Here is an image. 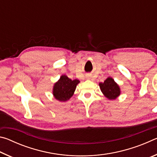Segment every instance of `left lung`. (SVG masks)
Here are the masks:
<instances>
[{
    "label": "left lung",
    "mask_w": 157,
    "mask_h": 157,
    "mask_svg": "<svg viewBox=\"0 0 157 157\" xmlns=\"http://www.w3.org/2000/svg\"><path fill=\"white\" fill-rule=\"evenodd\" d=\"M99 86L102 94L109 100L116 99L121 94L118 85L111 78H108L104 82H101L99 84Z\"/></svg>",
    "instance_id": "obj_1"
}]
</instances>
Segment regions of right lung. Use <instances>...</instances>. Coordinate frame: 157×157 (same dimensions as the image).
I'll use <instances>...</instances> for the list:
<instances>
[{"label": "right lung", "instance_id": "add662e5", "mask_svg": "<svg viewBox=\"0 0 157 157\" xmlns=\"http://www.w3.org/2000/svg\"><path fill=\"white\" fill-rule=\"evenodd\" d=\"M79 81L78 79L72 80L67 76L62 75L59 80L55 84L53 87V95L57 100L65 102L72 97Z\"/></svg>", "mask_w": 157, "mask_h": 157}]
</instances>
